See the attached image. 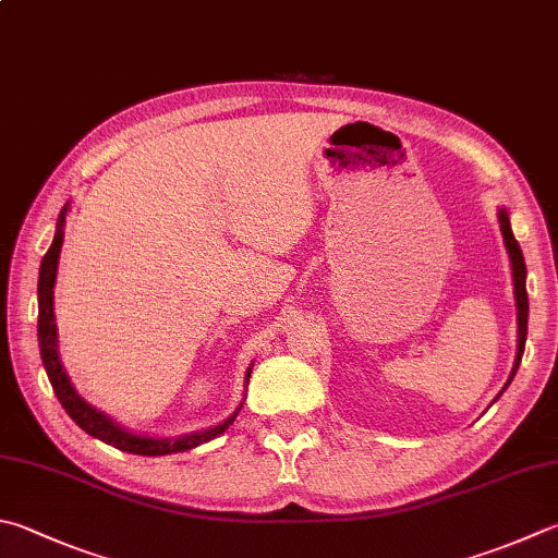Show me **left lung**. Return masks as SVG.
I'll use <instances>...</instances> for the list:
<instances>
[{"label": "left lung", "instance_id": "obj_1", "mask_svg": "<svg viewBox=\"0 0 558 558\" xmlns=\"http://www.w3.org/2000/svg\"><path fill=\"white\" fill-rule=\"evenodd\" d=\"M498 220H500V233H502V243H506L508 257H510V267H512V283H514V306H518V354H514V364L512 372L508 376L506 386L502 391L510 386V381L518 374V366L522 362V352H524V342H527V315H530V301H527V289H524V279H527V267H524V257L520 243L512 235L510 228V218L506 208H498ZM500 391V393H502ZM500 393L496 396V401L500 398Z\"/></svg>", "mask_w": 558, "mask_h": 558}]
</instances>
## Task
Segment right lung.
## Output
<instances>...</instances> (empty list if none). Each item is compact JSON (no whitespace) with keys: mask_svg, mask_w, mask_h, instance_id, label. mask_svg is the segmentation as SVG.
Returning <instances> with one entry per match:
<instances>
[{"mask_svg":"<svg viewBox=\"0 0 558 558\" xmlns=\"http://www.w3.org/2000/svg\"><path fill=\"white\" fill-rule=\"evenodd\" d=\"M70 211V204L62 206V211L58 216L56 223V235H52V243L46 252L44 262H40V271H38V344H40V360H44L46 374L50 378L52 391H56L58 401L62 408L68 410V415L75 420V423L84 429V433L101 439L121 451H129V454H141V457H165V454H177V451H186L194 449L198 445H206L216 439L218 435H223L226 429L235 423V417L240 413V403L233 413H230L226 420H220L218 425L206 427V429H196V433L180 435V437H150V435H138L131 433V429L121 427L113 417H109L104 410H97L92 403L84 401V398L77 393V388L72 386L70 376L65 372V366L60 362V352H58V325H56V311H52V303H56V279H58V262H60V247H62V238H65V216ZM252 374V364L245 372V386L250 381Z\"/></svg>","mask_w":558,"mask_h":558,"instance_id":"add662e5","label":"right lung"}]
</instances>
